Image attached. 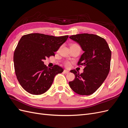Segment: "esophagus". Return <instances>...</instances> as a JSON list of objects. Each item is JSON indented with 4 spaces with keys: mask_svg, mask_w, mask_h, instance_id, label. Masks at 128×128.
Here are the masks:
<instances>
[{
    "mask_svg": "<svg viewBox=\"0 0 128 128\" xmlns=\"http://www.w3.org/2000/svg\"><path fill=\"white\" fill-rule=\"evenodd\" d=\"M64 74H68L69 72L68 70H64Z\"/></svg>",
    "mask_w": 128,
    "mask_h": 128,
    "instance_id": "esophagus-1",
    "label": "esophagus"
}]
</instances>
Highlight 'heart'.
I'll list each match as a JSON object with an SVG mask.
<instances>
[{
    "label": "heart",
    "instance_id": "heart-1",
    "mask_svg": "<svg viewBox=\"0 0 128 128\" xmlns=\"http://www.w3.org/2000/svg\"><path fill=\"white\" fill-rule=\"evenodd\" d=\"M78 46V45L76 44H72L70 45V47H72V46ZM70 64H71V63L69 61H66V62H64L65 66L67 67H70Z\"/></svg>",
    "mask_w": 128,
    "mask_h": 128
}]
</instances>
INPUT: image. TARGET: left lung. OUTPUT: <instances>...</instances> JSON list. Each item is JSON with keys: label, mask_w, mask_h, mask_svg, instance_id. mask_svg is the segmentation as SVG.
<instances>
[{"label": "left lung", "mask_w": 128, "mask_h": 128, "mask_svg": "<svg viewBox=\"0 0 128 128\" xmlns=\"http://www.w3.org/2000/svg\"><path fill=\"white\" fill-rule=\"evenodd\" d=\"M69 38L84 51L77 64L85 67L80 74L75 69L70 70L75 78L69 82V86L77 94L90 95L102 86L109 73L111 51L105 40L96 34H80Z\"/></svg>", "instance_id": "obj_1"}]
</instances>
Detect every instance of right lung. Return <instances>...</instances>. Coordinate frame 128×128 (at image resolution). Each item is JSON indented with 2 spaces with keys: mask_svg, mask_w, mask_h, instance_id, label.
I'll return each instance as SVG.
<instances>
[{
  "mask_svg": "<svg viewBox=\"0 0 128 128\" xmlns=\"http://www.w3.org/2000/svg\"><path fill=\"white\" fill-rule=\"evenodd\" d=\"M68 35L55 37L39 33L23 36L18 42L14 53L15 72L19 83L30 94H44L51 87L54 78L64 71L55 64L48 68L44 60L55 56Z\"/></svg>",
  "mask_w": 128,
  "mask_h": 128,
  "instance_id": "right-lung-1",
  "label": "right lung"
}]
</instances>
